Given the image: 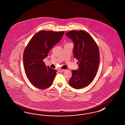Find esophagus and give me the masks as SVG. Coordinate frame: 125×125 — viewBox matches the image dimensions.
<instances>
[{
	"label": "esophagus",
	"instance_id": "obj_1",
	"mask_svg": "<svg viewBox=\"0 0 125 125\" xmlns=\"http://www.w3.org/2000/svg\"><path fill=\"white\" fill-rule=\"evenodd\" d=\"M65 70V69H59V70H58V71H59V72H63Z\"/></svg>",
	"mask_w": 125,
	"mask_h": 125
}]
</instances>
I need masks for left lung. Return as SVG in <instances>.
<instances>
[{
    "label": "left lung",
    "instance_id": "obj_1",
    "mask_svg": "<svg viewBox=\"0 0 125 125\" xmlns=\"http://www.w3.org/2000/svg\"><path fill=\"white\" fill-rule=\"evenodd\" d=\"M66 36L73 42L74 58L78 60L79 68L72 70L69 81L73 88L79 89L89 85L95 77L100 63L97 44L91 35L84 31H71Z\"/></svg>",
    "mask_w": 125,
    "mask_h": 125
}]
</instances>
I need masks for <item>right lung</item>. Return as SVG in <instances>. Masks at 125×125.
I'll return each mask as SVG.
<instances>
[{
	"label": "right lung",
	"instance_id": "1",
	"mask_svg": "<svg viewBox=\"0 0 125 125\" xmlns=\"http://www.w3.org/2000/svg\"><path fill=\"white\" fill-rule=\"evenodd\" d=\"M64 34V31H41L33 36L26 47L23 55L25 72L36 88L45 89L52 85L57 71L46 66L43 60Z\"/></svg>",
	"mask_w": 125,
	"mask_h": 125
}]
</instances>
